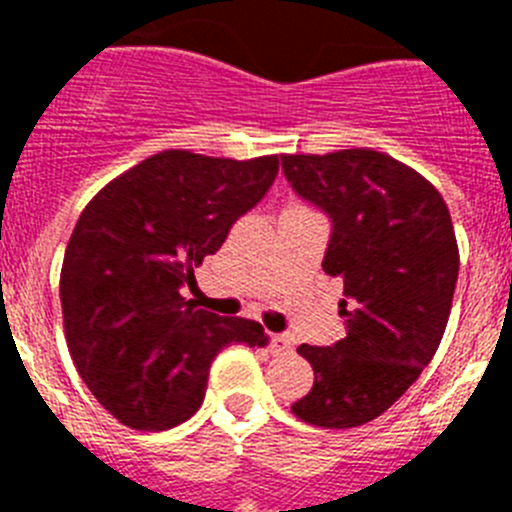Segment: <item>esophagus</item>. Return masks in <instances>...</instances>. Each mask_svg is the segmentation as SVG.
Wrapping results in <instances>:
<instances>
[{"label":"esophagus","instance_id":"obj_1","mask_svg":"<svg viewBox=\"0 0 512 512\" xmlns=\"http://www.w3.org/2000/svg\"><path fill=\"white\" fill-rule=\"evenodd\" d=\"M271 351L274 354H289L292 348H295V341H292V336H287V333H277V336H271Z\"/></svg>","mask_w":512,"mask_h":512}]
</instances>
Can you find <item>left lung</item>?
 I'll list each match as a JSON object with an SVG mask.
<instances>
[{"mask_svg": "<svg viewBox=\"0 0 512 512\" xmlns=\"http://www.w3.org/2000/svg\"><path fill=\"white\" fill-rule=\"evenodd\" d=\"M302 200L330 220L323 271L343 279L346 338L307 346L315 382L292 413L320 428H356L392 408L431 364L449 323L459 248L431 182L369 148L282 156Z\"/></svg>", "mask_w": 512, "mask_h": 512, "instance_id": "obj_1", "label": "left lung"}]
</instances>
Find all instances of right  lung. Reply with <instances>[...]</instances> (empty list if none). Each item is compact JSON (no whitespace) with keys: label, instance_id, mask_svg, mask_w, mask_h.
I'll list each match as a JSON object with an SVG mask.
<instances>
[{"label":"right lung","instance_id":"1","mask_svg":"<svg viewBox=\"0 0 512 512\" xmlns=\"http://www.w3.org/2000/svg\"><path fill=\"white\" fill-rule=\"evenodd\" d=\"M277 171V156L164 151L84 207L63 256V328L76 372L120 423L138 431L184 423L200 410L225 346L266 343L256 320L197 310L182 287L264 200Z\"/></svg>","mask_w":512,"mask_h":512}]
</instances>
